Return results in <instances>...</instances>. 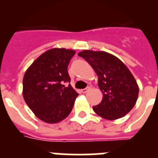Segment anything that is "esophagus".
Listing matches in <instances>:
<instances>
[{
    "label": "esophagus",
    "mask_w": 158,
    "mask_h": 158,
    "mask_svg": "<svg viewBox=\"0 0 158 158\" xmlns=\"http://www.w3.org/2000/svg\"><path fill=\"white\" fill-rule=\"evenodd\" d=\"M90 89H91V87H90V86H88V87L85 88V89H82V93H87V92H89V90H90Z\"/></svg>",
    "instance_id": "34e87169"
}]
</instances>
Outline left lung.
Segmentation results:
<instances>
[{"label": "left lung", "mask_w": 158, "mask_h": 158, "mask_svg": "<svg viewBox=\"0 0 158 158\" xmlns=\"http://www.w3.org/2000/svg\"><path fill=\"white\" fill-rule=\"evenodd\" d=\"M78 55L86 60L98 76L103 99L93 109L100 116L114 120L126 115L135 105L139 86L120 60L104 51H84Z\"/></svg>", "instance_id": "8db88e82"}]
</instances>
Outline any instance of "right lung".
Masks as SVG:
<instances>
[{"instance_id": "1", "label": "right lung", "mask_w": 158, "mask_h": 158, "mask_svg": "<svg viewBox=\"0 0 158 158\" xmlns=\"http://www.w3.org/2000/svg\"><path fill=\"white\" fill-rule=\"evenodd\" d=\"M75 51L54 48L41 54L25 73L23 96L43 122L56 123L71 112L78 93L70 85L68 65ZM69 85L66 87L65 83Z\"/></svg>"}]
</instances>
